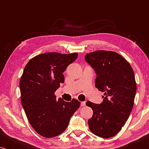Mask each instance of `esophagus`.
Segmentation results:
<instances>
[{"mask_svg": "<svg viewBox=\"0 0 149 149\" xmlns=\"http://www.w3.org/2000/svg\"><path fill=\"white\" fill-rule=\"evenodd\" d=\"M81 107H85V102H81Z\"/></svg>", "mask_w": 149, "mask_h": 149, "instance_id": "34e87169", "label": "esophagus"}]
</instances>
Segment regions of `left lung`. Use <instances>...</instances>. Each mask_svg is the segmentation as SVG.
Listing matches in <instances>:
<instances>
[{
  "label": "left lung",
  "instance_id": "obj_1",
  "mask_svg": "<svg viewBox=\"0 0 149 149\" xmlns=\"http://www.w3.org/2000/svg\"><path fill=\"white\" fill-rule=\"evenodd\" d=\"M85 60L96 74L95 87L104 93L99 104L86 102L93 113L88 120L89 130L99 137H113L125 125L133 108L136 93L134 70L121 55L110 51L89 53Z\"/></svg>",
  "mask_w": 149,
  "mask_h": 149
}]
</instances>
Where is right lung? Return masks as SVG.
<instances>
[{
  "label": "right lung",
  "mask_w": 149,
  "mask_h": 149,
  "mask_svg": "<svg viewBox=\"0 0 149 149\" xmlns=\"http://www.w3.org/2000/svg\"><path fill=\"white\" fill-rule=\"evenodd\" d=\"M78 57L77 53H47L31 59L19 81L21 102L34 130L45 138L63 133L80 102L56 99L55 91L64 83L63 72Z\"/></svg>",
  "instance_id": "obj_1"
}]
</instances>
